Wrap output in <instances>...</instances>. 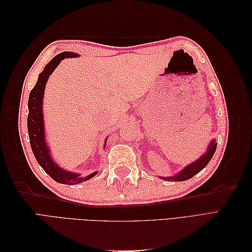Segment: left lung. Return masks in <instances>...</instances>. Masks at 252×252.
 I'll list each match as a JSON object with an SVG mask.
<instances>
[{
  "mask_svg": "<svg viewBox=\"0 0 252 252\" xmlns=\"http://www.w3.org/2000/svg\"><path fill=\"white\" fill-rule=\"evenodd\" d=\"M217 144L218 143H216L215 140H212L209 144V146L207 147V150L204 152V155H202L199 158L196 159V161L184 167V168H183L179 173L173 175V177H169V178L158 177V178L165 181L169 180V181H175V182H181V181H186V180L191 179L196 173H199L203 168H205V167L207 166V164L210 162L211 158L216 152Z\"/></svg>",
  "mask_w": 252,
  "mask_h": 252,
  "instance_id": "8db88e82",
  "label": "left lung"
}]
</instances>
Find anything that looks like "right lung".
<instances>
[{
    "label": "right lung",
    "instance_id": "add662e5",
    "mask_svg": "<svg viewBox=\"0 0 252 252\" xmlns=\"http://www.w3.org/2000/svg\"><path fill=\"white\" fill-rule=\"evenodd\" d=\"M78 53L64 51L59 53L53 58L50 62L45 66L44 70L40 73L37 82L30 91L28 98V118H27V128L29 134L30 146H32L33 155L36 158L37 163L45 170L50 178L61 184H79L89 179L94 178L97 173L93 172L87 177H80L77 172L68 171L60 167L55 161H53L49 146L45 139V127H44V117H43V98L45 93V86L50 77V74L56 69L61 61L66 58H77ZM107 139L105 140V142Z\"/></svg>",
    "mask_w": 252,
    "mask_h": 252
}]
</instances>
